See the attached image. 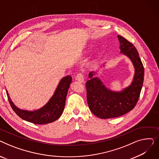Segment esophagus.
Instances as JSON below:
<instances>
[{"label": "esophagus", "mask_w": 159, "mask_h": 159, "mask_svg": "<svg viewBox=\"0 0 159 159\" xmlns=\"http://www.w3.org/2000/svg\"><path fill=\"white\" fill-rule=\"evenodd\" d=\"M75 80L80 82H83L84 81V76H83V75L82 73H78L76 75V77H75Z\"/></svg>", "instance_id": "34e87169"}]
</instances>
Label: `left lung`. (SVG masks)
Returning a JSON list of instances; mask_svg holds the SVG:
<instances>
[{
  "label": "left lung",
  "mask_w": 159,
  "mask_h": 159,
  "mask_svg": "<svg viewBox=\"0 0 159 159\" xmlns=\"http://www.w3.org/2000/svg\"><path fill=\"white\" fill-rule=\"evenodd\" d=\"M117 37L120 43V53L129 58L134 67L135 73L130 85L117 91L107 88L96 77L97 72L89 73V80L86 84L87 102L91 111L102 119L118 117L132 110L138 101L143 85L144 69L138 51L126 39L120 35Z\"/></svg>",
  "instance_id": "1"
}]
</instances>
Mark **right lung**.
<instances>
[{
  "label": "right lung",
  "instance_id": "obj_1",
  "mask_svg": "<svg viewBox=\"0 0 159 159\" xmlns=\"http://www.w3.org/2000/svg\"><path fill=\"white\" fill-rule=\"evenodd\" d=\"M71 81L72 79L70 75L63 77L58 82L53 95L48 102L36 110L20 109L12 102L7 90L6 93L12 109L21 119L35 124H46L57 120L62 114Z\"/></svg>",
  "mask_w": 159,
  "mask_h": 159
}]
</instances>
